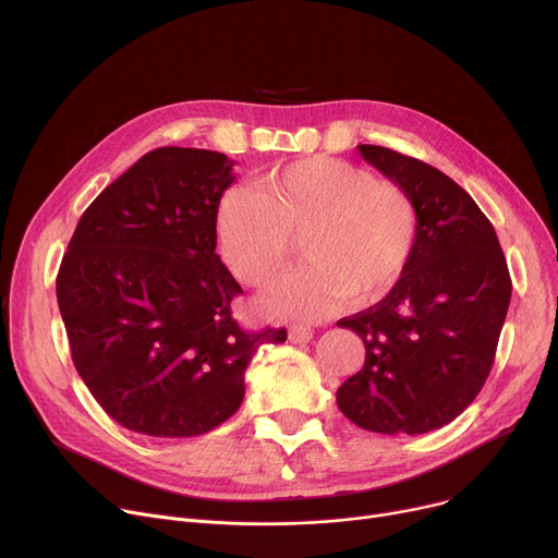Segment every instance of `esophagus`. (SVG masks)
<instances>
[{
    "label": "esophagus",
    "mask_w": 558,
    "mask_h": 558,
    "mask_svg": "<svg viewBox=\"0 0 558 558\" xmlns=\"http://www.w3.org/2000/svg\"><path fill=\"white\" fill-rule=\"evenodd\" d=\"M287 335H289V341H291V343H305V341L312 339L314 330L307 328V326H291Z\"/></svg>",
    "instance_id": "1"
}]
</instances>
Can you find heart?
I'll return each mask as SVG.
<instances>
[{"mask_svg":"<svg viewBox=\"0 0 558 558\" xmlns=\"http://www.w3.org/2000/svg\"><path fill=\"white\" fill-rule=\"evenodd\" d=\"M418 217L409 194L339 158L312 156L274 167L255 190H228L217 234L230 271L251 287L267 284L294 253L303 264L264 296L269 312L318 320L353 299H385L416 248Z\"/></svg>","mask_w":558,"mask_h":558,"instance_id":"b5f03b06","label":"heart"}]
</instances>
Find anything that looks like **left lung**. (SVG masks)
Returning <instances> with one entry per match:
<instances>
[{"label": "left lung", "mask_w": 558, "mask_h": 558, "mask_svg": "<svg viewBox=\"0 0 558 558\" xmlns=\"http://www.w3.org/2000/svg\"><path fill=\"white\" fill-rule=\"evenodd\" d=\"M357 149L412 198L418 232L400 282L337 324L366 348L337 404L362 429L425 434L454 421L486 383L511 301L507 259L486 215L450 175L385 146Z\"/></svg>", "instance_id": "1"}]
</instances>
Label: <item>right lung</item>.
<instances>
[{
  "label": "right lung",
  "instance_id": "1",
  "mask_svg": "<svg viewBox=\"0 0 558 558\" xmlns=\"http://www.w3.org/2000/svg\"><path fill=\"white\" fill-rule=\"evenodd\" d=\"M232 160L208 149L142 156L87 208L56 278L74 366L104 412L160 438L215 429L244 400V371L287 330L246 332L217 248Z\"/></svg>",
  "mask_w": 558,
  "mask_h": 558
}]
</instances>
